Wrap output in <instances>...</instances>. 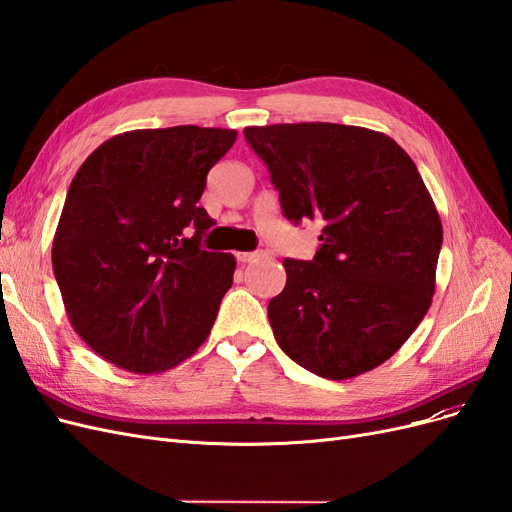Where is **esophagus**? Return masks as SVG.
Returning a JSON list of instances; mask_svg holds the SVG:
<instances>
[{"label": "esophagus", "mask_w": 512, "mask_h": 512, "mask_svg": "<svg viewBox=\"0 0 512 512\" xmlns=\"http://www.w3.org/2000/svg\"><path fill=\"white\" fill-rule=\"evenodd\" d=\"M260 258H265V252H241V254H237L239 262H256Z\"/></svg>", "instance_id": "1"}]
</instances>
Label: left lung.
<instances>
[{
	"label": "left lung",
	"mask_w": 512,
	"mask_h": 512,
	"mask_svg": "<svg viewBox=\"0 0 512 512\" xmlns=\"http://www.w3.org/2000/svg\"><path fill=\"white\" fill-rule=\"evenodd\" d=\"M284 218L316 222L314 260H284L269 301L280 348L312 374L348 380L382 365L425 318L442 222L416 164L391 136L342 123L245 128Z\"/></svg>",
	"instance_id": "8db88e82"
}]
</instances>
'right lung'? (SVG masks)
<instances>
[{
    "label": "right lung",
    "instance_id": "1",
    "mask_svg": "<svg viewBox=\"0 0 512 512\" xmlns=\"http://www.w3.org/2000/svg\"><path fill=\"white\" fill-rule=\"evenodd\" d=\"M235 130L175 126L108 138L74 175L53 239V273L74 331L102 359L160 374L211 333L235 256L207 252L198 207Z\"/></svg>",
    "mask_w": 512,
    "mask_h": 512
}]
</instances>
